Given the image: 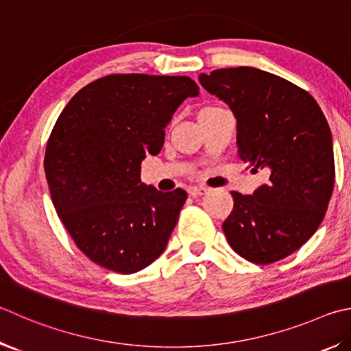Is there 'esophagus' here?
<instances>
[{"label":"esophagus","instance_id":"1","mask_svg":"<svg viewBox=\"0 0 351 351\" xmlns=\"http://www.w3.org/2000/svg\"><path fill=\"white\" fill-rule=\"evenodd\" d=\"M207 187H204V186H192V187H189V195H192V196H202V195H206L207 193Z\"/></svg>","mask_w":351,"mask_h":351}]
</instances>
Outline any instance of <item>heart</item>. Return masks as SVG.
I'll list each match as a JSON object with an SVG mask.
<instances>
[{
	"instance_id": "heart-1",
	"label": "heart",
	"mask_w": 351,
	"mask_h": 351,
	"mask_svg": "<svg viewBox=\"0 0 351 351\" xmlns=\"http://www.w3.org/2000/svg\"><path fill=\"white\" fill-rule=\"evenodd\" d=\"M207 109H212V107H207Z\"/></svg>"
}]
</instances>
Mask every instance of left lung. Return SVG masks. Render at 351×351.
I'll return each mask as SVG.
<instances>
[{"label": "left lung", "instance_id": "1", "mask_svg": "<svg viewBox=\"0 0 351 351\" xmlns=\"http://www.w3.org/2000/svg\"><path fill=\"white\" fill-rule=\"evenodd\" d=\"M199 82L237 118L239 158L269 175L253 195L232 192L226 238L250 263H276L301 248L326 216L335 186L327 119L308 92L264 70L219 69L201 73Z\"/></svg>", "mask_w": 351, "mask_h": 351}]
</instances>
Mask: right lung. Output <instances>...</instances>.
<instances>
[{"label":"right lung","mask_w":351,"mask_h":351,"mask_svg":"<svg viewBox=\"0 0 351 351\" xmlns=\"http://www.w3.org/2000/svg\"><path fill=\"white\" fill-rule=\"evenodd\" d=\"M199 87L189 76L107 75L69 101L50 133L44 171L76 247L104 269L130 275L161 254L187 193L141 182L164 127Z\"/></svg>","instance_id":"right-lung-1"}]
</instances>
